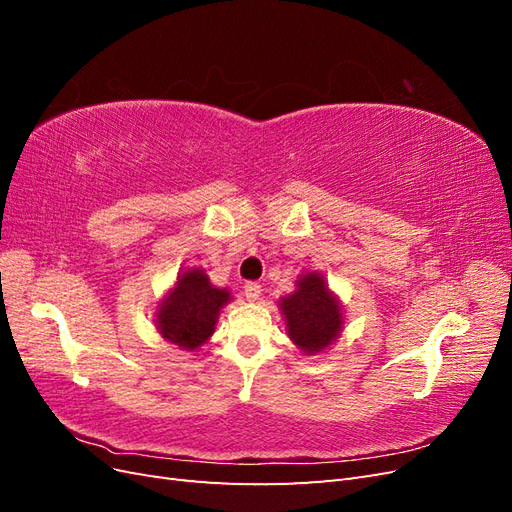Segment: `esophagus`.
Listing matches in <instances>:
<instances>
[{
  "label": "esophagus",
  "mask_w": 512,
  "mask_h": 512,
  "mask_svg": "<svg viewBox=\"0 0 512 512\" xmlns=\"http://www.w3.org/2000/svg\"><path fill=\"white\" fill-rule=\"evenodd\" d=\"M243 294H245L247 301H258V297L262 294V286L258 282H247L243 286Z\"/></svg>",
  "instance_id": "obj_1"
}]
</instances>
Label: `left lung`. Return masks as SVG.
<instances>
[{
  "mask_svg": "<svg viewBox=\"0 0 512 512\" xmlns=\"http://www.w3.org/2000/svg\"><path fill=\"white\" fill-rule=\"evenodd\" d=\"M280 305L290 339L307 354L324 350L342 331V309L318 273L303 275Z\"/></svg>",
  "mask_w": 512,
  "mask_h": 512,
  "instance_id": "1",
  "label": "left lung"
}]
</instances>
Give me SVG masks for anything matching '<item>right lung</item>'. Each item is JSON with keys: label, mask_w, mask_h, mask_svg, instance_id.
Instances as JSON below:
<instances>
[{"label": "right lung", "mask_w": 512, "mask_h": 512, "mask_svg": "<svg viewBox=\"0 0 512 512\" xmlns=\"http://www.w3.org/2000/svg\"><path fill=\"white\" fill-rule=\"evenodd\" d=\"M228 299V290L211 286L200 269L185 271L158 309V329L170 344L194 350L207 342Z\"/></svg>", "instance_id": "add662e5"}]
</instances>
